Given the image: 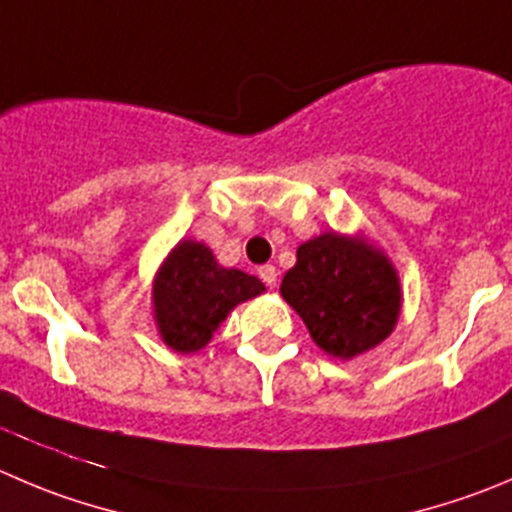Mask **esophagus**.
I'll return each instance as SVG.
<instances>
[{"instance_id": "34e87169", "label": "esophagus", "mask_w": 512, "mask_h": 512, "mask_svg": "<svg viewBox=\"0 0 512 512\" xmlns=\"http://www.w3.org/2000/svg\"><path fill=\"white\" fill-rule=\"evenodd\" d=\"M259 276H261V281H264L266 286H274L276 284V276H279V271H276V266L266 264V266H261V269H259Z\"/></svg>"}]
</instances>
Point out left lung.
I'll return each instance as SVG.
<instances>
[{
    "label": "left lung",
    "instance_id": "1",
    "mask_svg": "<svg viewBox=\"0 0 512 512\" xmlns=\"http://www.w3.org/2000/svg\"><path fill=\"white\" fill-rule=\"evenodd\" d=\"M281 296L304 319L316 347L354 359L392 334L402 309L392 261L362 236L321 233L296 248Z\"/></svg>",
    "mask_w": 512,
    "mask_h": 512
}]
</instances>
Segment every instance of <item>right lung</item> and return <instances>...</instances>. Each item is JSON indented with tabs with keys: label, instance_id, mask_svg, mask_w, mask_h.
<instances>
[{
	"label": "right lung",
	"instance_id": "add662e5",
	"mask_svg": "<svg viewBox=\"0 0 512 512\" xmlns=\"http://www.w3.org/2000/svg\"><path fill=\"white\" fill-rule=\"evenodd\" d=\"M264 291L266 286L256 276L223 269L206 243L186 238L168 253L153 281L160 339L173 352H198L211 342L233 306Z\"/></svg>",
	"mask_w": 512,
	"mask_h": 512
}]
</instances>
